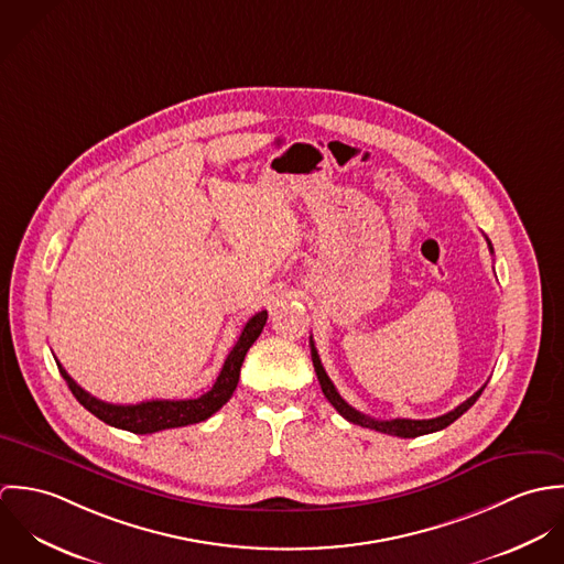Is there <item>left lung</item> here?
<instances>
[{
	"label": "left lung",
	"instance_id": "left-lung-1",
	"mask_svg": "<svg viewBox=\"0 0 564 564\" xmlns=\"http://www.w3.org/2000/svg\"><path fill=\"white\" fill-rule=\"evenodd\" d=\"M488 242V249L492 251V245ZM311 354H313V365H315V371H317V378H319V384H322L323 395L327 398V402L332 403L340 416H345L347 421L356 423V425H362V427H369V430H376V432H382V434H391V436H400V438H414V436H423V434H430V432H438L443 427H447L449 423H454L460 414H465L474 403L478 402V398L482 395V389L476 391L467 402L456 405L454 410H449L447 414H441L436 419H391V421H380V419H371L362 412H358L356 408H351L349 403L345 402L338 391L334 389L332 380L327 378L325 369H323L322 360H319V354H317V347L313 343V336H311Z\"/></svg>",
	"mask_w": 564,
	"mask_h": 564
}]
</instances>
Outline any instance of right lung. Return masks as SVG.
<instances>
[{"label": "right lung", "instance_id": "right-lung-1", "mask_svg": "<svg viewBox=\"0 0 564 564\" xmlns=\"http://www.w3.org/2000/svg\"><path fill=\"white\" fill-rule=\"evenodd\" d=\"M264 323H267V311L256 313L249 322L245 323L241 336H239L237 345L230 349L217 382L213 384V389L208 393H204L197 400H150V402L128 403V405L101 402L78 387V382L63 369V365L58 360H56V365H58V371L65 378L67 387L72 389L74 398L90 414H95L104 423L119 427V430H128L134 434H154V432L169 430V427H182V425L206 421L232 398V393L239 384L245 354L253 345V340L260 336Z\"/></svg>", "mask_w": 564, "mask_h": 564}]
</instances>
